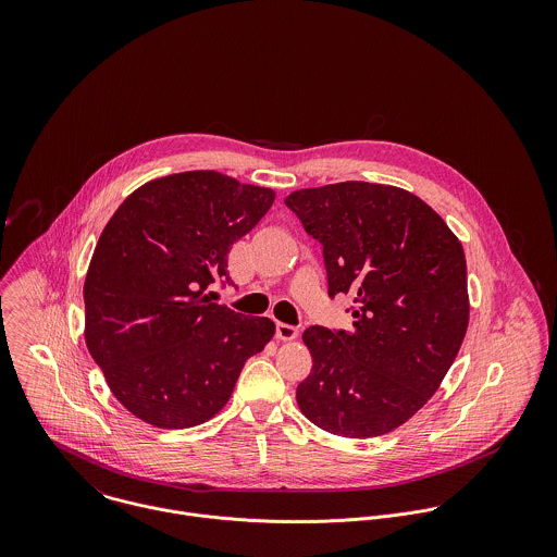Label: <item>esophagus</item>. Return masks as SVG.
<instances>
[{
	"label": "esophagus",
	"instance_id": "34e87169",
	"mask_svg": "<svg viewBox=\"0 0 557 557\" xmlns=\"http://www.w3.org/2000/svg\"><path fill=\"white\" fill-rule=\"evenodd\" d=\"M298 336V327L289 325V323H276V338L281 341H294Z\"/></svg>",
	"mask_w": 557,
	"mask_h": 557
}]
</instances>
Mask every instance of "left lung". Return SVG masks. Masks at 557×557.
I'll list each match as a JSON object with an SVG mask.
<instances>
[{
    "mask_svg": "<svg viewBox=\"0 0 557 557\" xmlns=\"http://www.w3.org/2000/svg\"><path fill=\"white\" fill-rule=\"evenodd\" d=\"M323 246L327 296H354V330L311 325L313 356L298 386L319 429L367 440L395 431L455 362L470 321L461 242L416 195L386 184L338 182L285 199Z\"/></svg>",
    "mask_w": 557,
    "mask_h": 557,
    "instance_id": "left-lung-1",
    "label": "left lung"
}]
</instances>
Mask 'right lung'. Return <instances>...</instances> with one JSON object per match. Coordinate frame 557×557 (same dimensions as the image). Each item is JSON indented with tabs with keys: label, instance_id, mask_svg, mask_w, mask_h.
<instances>
[{
	"label": "right lung",
	"instance_id": "1",
	"mask_svg": "<svg viewBox=\"0 0 557 557\" xmlns=\"http://www.w3.org/2000/svg\"><path fill=\"white\" fill-rule=\"evenodd\" d=\"M272 203L270 188L184 171L137 188L102 230L83 285L85 343L111 393L144 422L210 420L274 336L270 319L206 294L216 281L232 285L230 248Z\"/></svg>",
	"mask_w": 557,
	"mask_h": 557
}]
</instances>
